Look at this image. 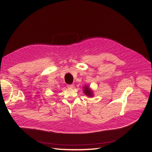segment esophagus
<instances>
[{
	"label": "esophagus",
	"mask_w": 152,
	"mask_h": 152,
	"mask_svg": "<svg viewBox=\"0 0 152 152\" xmlns=\"http://www.w3.org/2000/svg\"><path fill=\"white\" fill-rule=\"evenodd\" d=\"M67 87L68 88H73L74 87H75V85H74L73 84H71V85H67Z\"/></svg>",
	"instance_id": "34e87169"
}]
</instances>
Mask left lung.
I'll list each match as a JSON object with an SVG mask.
<instances>
[{"instance_id": "obj_1", "label": "left lung", "mask_w": 152, "mask_h": 152, "mask_svg": "<svg viewBox=\"0 0 152 152\" xmlns=\"http://www.w3.org/2000/svg\"><path fill=\"white\" fill-rule=\"evenodd\" d=\"M83 88V92L85 95L87 96L88 97H90V98L93 97V96H94V92H93L92 89L88 85H85Z\"/></svg>"}]
</instances>
